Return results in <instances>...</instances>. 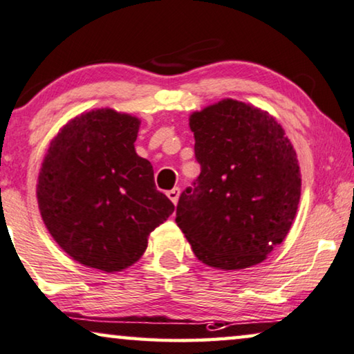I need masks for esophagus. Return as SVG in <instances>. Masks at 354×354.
<instances>
[{
    "label": "esophagus",
    "instance_id": "obj_1",
    "mask_svg": "<svg viewBox=\"0 0 354 354\" xmlns=\"http://www.w3.org/2000/svg\"><path fill=\"white\" fill-rule=\"evenodd\" d=\"M167 195H168V198H170L171 202L176 205L178 203V198H179V187H173L171 191L167 192Z\"/></svg>",
    "mask_w": 354,
    "mask_h": 354
}]
</instances>
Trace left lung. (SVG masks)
<instances>
[{
	"mask_svg": "<svg viewBox=\"0 0 354 354\" xmlns=\"http://www.w3.org/2000/svg\"><path fill=\"white\" fill-rule=\"evenodd\" d=\"M200 175L179 197L176 224L198 261L240 270L286 239L297 213L300 170L270 114L223 100L189 119Z\"/></svg>",
	"mask_w": 354,
	"mask_h": 354,
	"instance_id": "obj_1",
	"label": "left lung"
}]
</instances>
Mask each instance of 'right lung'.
<instances>
[{
  "mask_svg": "<svg viewBox=\"0 0 354 354\" xmlns=\"http://www.w3.org/2000/svg\"><path fill=\"white\" fill-rule=\"evenodd\" d=\"M140 119L102 108L70 120L52 140L36 195L49 234L86 267L113 273L143 256L147 236L173 213L149 160L133 143Z\"/></svg>",
  "mask_w": 354,
  "mask_h": 354,
  "instance_id": "right-lung-1",
  "label": "right lung"
}]
</instances>
